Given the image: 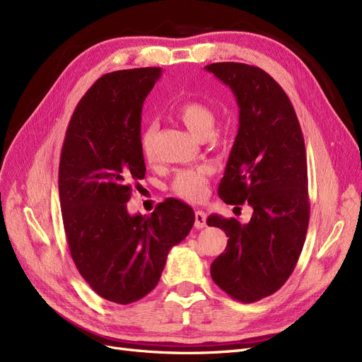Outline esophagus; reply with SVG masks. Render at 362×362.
I'll list each match as a JSON object with an SVG mask.
<instances>
[{
	"instance_id": "obj_1",
	"label": "esophagus",
	"mask_w": 362,
	"mask_h": 362,
	"mask_svg": "<svg viewBox=\"0 0 362 362\" xmlns=\"http://www.w3.org/2000/svg\"><path fill=\"white\" fill-rule=\"evenodd\" d=\"M194 226L198 229H202L206 226V214L202 210H198L194 213Z\"/></svg>"
}]
</instances>
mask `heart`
Returning a JSON list of instances; mask_svg holds the SVG:
<instances>
[{"label":"heart","mask_w":362,"mask_h":362,"mask_svg":"<svg viewBox=\"0 0 362 362\" xmlns=\"http://www.w3.org/2000/svg\"><path fill=\"white\" fill-rule=\"evenodd\" d=\"M177 116L181 122L187 127L192 134L198 137H206L211 133L214 127V113L206 104L190 100L178 105ZM157 127L156 124H148L141 129L139 137V146L141 156L145 160L151 161L154 158V140H156ZM210 170L206 168L198 169H182L180 170L172 181V192L182 199L192 202L201 201L206 192V182Z\"/></svg>","instance_id":"b5f03b06"}]
</instances>
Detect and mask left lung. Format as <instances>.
<instances>
[{
  "label": "left lung",
  "mask_w": 362,
  "mask_h": 362,
  "mask_svg": "<svg viewBox=\"0 0 362 362\" xmlns=\"http://www.w3.org/2000/svg\"><path fill=\"white\" fill-rule=\"evenodd\" d=\"M205 69L233 90L238 105V133L217 193L226 204L246 202L254 210L247 223L218 214L206 218L208 226L228 237L225 252L211 264V278L233 299L252 303L286 284L305 243V141L287 93L267 72L234 62Z\"/></svg>",
  "instance_id": "1"
}]
</instances>
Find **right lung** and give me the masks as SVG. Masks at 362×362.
Returning a JSON list of instances; mask_svg holds the SVG:
<instances>
[{"mask_svg": "<svg viewBox=\"0 0 362 362\" xmlns=\"http://www.w3.org/2000/svg\"><path fill=\"white\" fill-rule=\"evenodd\" d=\"M160 68L103 75L68 125L59 166L62 217L71 257L101 298L127 305L156 288L169 250L194 223L192 206L169 198L151 216L128 213L131 185L145 178L141 107Z\"/></svg>", "mask_w": 362, "mask_h": 362, "instance_id": "obj_1", "label": "right lung"}]
</instances>
